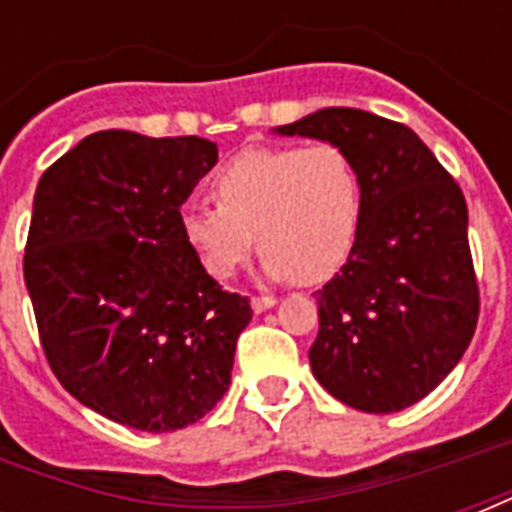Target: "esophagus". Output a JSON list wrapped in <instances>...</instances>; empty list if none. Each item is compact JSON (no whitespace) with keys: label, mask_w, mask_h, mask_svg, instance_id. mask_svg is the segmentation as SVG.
Segmentation results:
<instances>
[{"label":"esophagus","mask_w":512,"mask_h":512,"mask_svg":"<svg viewBox=\"0 0 512 512\" xmlns=\"http://www.w3.org/2000/svg\"><path fill=\"white\" fill-rule=\"evenodd\" d=\"M274 304H277V299H274V296H255V299H252V310L266 312L268 307H274Z\"/></svg>","instance_id":"1"}]
</instances>
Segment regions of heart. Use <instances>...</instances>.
I'll return each instance as SVG.
<instances>
[{
  "label": "heart",
  "instance_id": "b5f03b06",
  "mask_svg": "<svg viewBox=\"0 0 512 512\" xmlns=\"http://www.w3.org/2000/svg\"><path fill=\"white\" fill-rule=\"evenodd\" d=\"M216 205L189 202L180 235L202 268L233 279L257 244L271 279L318 285L354 252L362 175L343 147H249L213 178Z\"/></svg>",
  "mask_w": 512,
  "mask_h": 512
}]
</instances>
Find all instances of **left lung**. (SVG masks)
<instances>
[{
	"label": "left lung",
	"mask_w": 512,
	"mask_h": 512,
	"mask_svg": "<svg viewBox=\"0 0 512 512\" xmlns=\"http://www.w3.org/2000/svg\"><path fill=\"white\" fill-rule=\"evenodd\" d=\"M343 147L362 175L354 252L318 296L312 376L367 414L414 406L469 348L480 288L461 186L403 123L329 106L279 126Z\"/></svg>",
	"instance_id": "obj_1"
}]
</instances>
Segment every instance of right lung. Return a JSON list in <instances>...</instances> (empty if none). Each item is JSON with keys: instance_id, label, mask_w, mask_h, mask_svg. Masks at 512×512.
I'll return each instance as SVG.
<instances>
[{"instance_id": "add662e5", "label": "right lung", "mask_w": 512, "mask_h": 512, "mask_svg": "<svg viewBox=\"0 0 512 512\" xmlns=\"http://www.w3.org/2000/svg\"><path fill=\"white\" fill-rule=\"evenodd\" d=\"M219 158L200 136L98 131L38 183L27 282L40 345L79 403L164 433L230 386L246 296L222 290L180 235V208Z\"/></svg>"}]
</instances>
